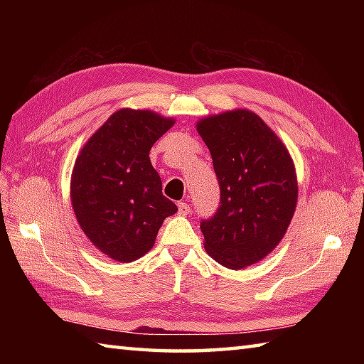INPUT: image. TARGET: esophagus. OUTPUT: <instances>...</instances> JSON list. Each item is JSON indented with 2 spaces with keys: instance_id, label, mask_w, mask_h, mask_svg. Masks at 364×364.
<instances>
[{
  "instance_id": "34e87169",
  "label": "esophagus",
  "mask_w": 364,
  "mask_h": 364,
  "mask_svg": "<svg viewBox=\"0 0 364 364\" xmlns=\"http://www.w3.org/2000/svg\"><path fill=\"white\" fill-rule=\"evenodd\" d=\"M178 213L180 214H189L191 213V205L186 202L178 203Z\"/></svg>"
}]
</instances>
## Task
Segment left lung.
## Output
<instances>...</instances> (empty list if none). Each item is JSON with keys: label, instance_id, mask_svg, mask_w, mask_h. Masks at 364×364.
<instances>
[{"label": "left lung", "instance_id": "1", "mask_svg": "<svg viewBox=\"0 0 364 364\" xmlns=\"http://www.w3.org/2000/svg\"><path fill=\"white\" fill-rule=\"evenodd\" d=\"M220 188L218 211L202 219L205 249L228 269L255 264L282 241L297 203V178L280 139L245 109L197 123Z\"/></svg>", "mask_w": 364, "mask_h": 364}]
</instances>
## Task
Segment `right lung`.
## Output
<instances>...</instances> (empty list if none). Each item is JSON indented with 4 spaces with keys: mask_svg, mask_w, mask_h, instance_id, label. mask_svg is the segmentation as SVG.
Wrapping results in <instances>:
<instances>
[{
    "mask_svg": "<svg viewBox=\"0 0 364 364\" xmlns=\"http://www.w3.org/2000/svg\"><path fill=\"white\" fill-rule=\"evenodd\" d=\"M173 127L151 111L120 109L92 136L76 158L72 205L84 233L115 261L149 252L176 205L162 196L150 149Z\"/></svg>",
    "mask_w": 364,
    "mask_h": 364,
    "instance_id": "obj_1",
    "label": "right lung"
}]
</instances>
